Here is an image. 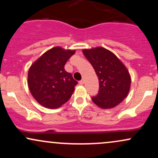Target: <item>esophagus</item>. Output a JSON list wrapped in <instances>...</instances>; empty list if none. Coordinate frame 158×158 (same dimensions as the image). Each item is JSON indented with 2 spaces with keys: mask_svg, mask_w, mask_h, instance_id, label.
Listing matches in <instances>:
<instances>
[{
  "mask_svg": "<svg viewBox=\"0 0 158 158\" xmlns=\"http://www.w3.org/2000/svg\"><path fill=\"white\" fill-rule=\"evenodd\" d=\"M79 85H84V80H83V79H81V80L79 81Z\"/></svg>",
  "mask_w": 158,
  "mask_h": 158,
  "instance_id": "esophagus-1",
  "label": "esophagus"
}]
</instances>
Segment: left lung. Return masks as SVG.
I'll list each match as a JSON object with an SVG mask.
<instances>
[{
  "instance_id": "left-lung-1",
  "label": "left lung",
  "mask_w": 158,
  "mask_h": 158,
  "mask_svg": "<svg viewBox=\"0 0 158 158\" xmlns=\"http://www.w3.org/2000/svg\"><path fill=\"white\" fill-rule=\"evenodd\" d=\"M82 52L99 79V91L92 97L93 102L105 109L117 106L129 91L131 77L128 70L117 56L103 48L84 50Z\"/></svg>"
}]
</instances>
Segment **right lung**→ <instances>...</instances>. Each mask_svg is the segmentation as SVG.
Returning <instances> with one entry per match:
<instances>
[{
    "label": "right lung",
    "instance_id": "right-lung-1",
    "mask_svg": "<svg viewBox=\"0 0 158 158\" xmlns=\"http://www.w3.org/2000/svg\"><path fill=\"white\" fill-rule=\"evenodd\" d=\"M74 53V50L56 47L43 54L30 67L29 89L41 106L57 108L71 97L78 82L64 70V65Z\"/></svg>",
    "mask_w": 158,
    "mask_h": 158
}]
</instances>
